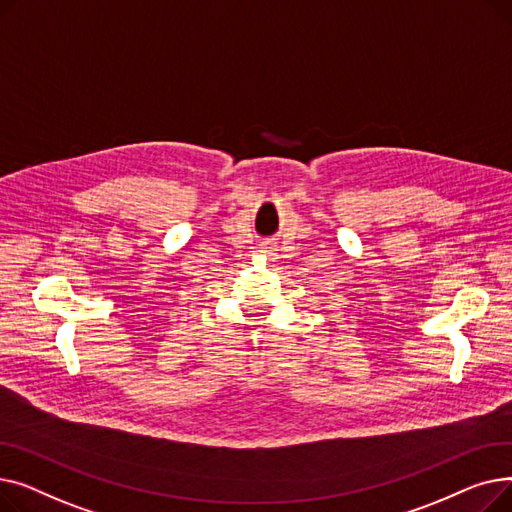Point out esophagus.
I'll use <instances>...</instances> for the list:
<instances>
[{
  "label": "esophagus",
  "instance_id": "1",
  "mask_svg": "<svg viewBox=\"0 0 512 512\" xmlns=\"http://www.w3.org/2000/svg\"><path fill=\"white\" fill-rule=\"evenodd\" d=\"M274 251H276V247L272 245V242H263V245L259 247V253L263 257H274Z\"/></svg>",
  "mask_w": 512,
  "mask_h": 512
}]
</instances>
